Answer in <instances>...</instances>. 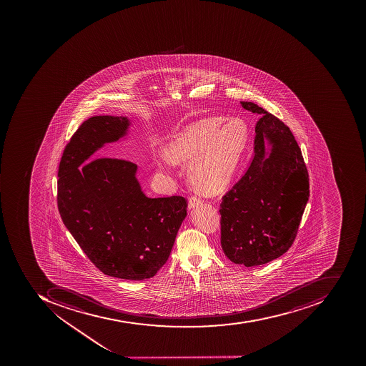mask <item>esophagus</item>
<instances>
[{
	"instance_id": "esophagus-1",
	"label": "esophagus",
	"mask_w": 366,
	"mask_h": 366,
	"mask_svg": "<svg viewBox=\"0 0 366 366\" xmlns=\"http://www.w3.org/2000/svg\"><path fill=\"white\" fill-rule=\"evenodd\" d=\"M202 202L199 198L196 197H190L189 200H188V208L189 209H194V208L198 207V206L202 205Z\"/></svg>"
}]
</instances>
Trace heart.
Returning a JSON list of instances; mask_svg holds the SVG:
<instances>
[{
  "label": "heart",
  "mask_w": 366,
  "mask_h": 366,
  "mask_svg": "<svg viewBox=\"0 0 366 366\" xmlns=\"http://www.w3.org/2000/svg\"><path fill=\"white\" fill-rule=\"evenodd\" d=\"M208 117L190 123L172 137L166 153L156 161L159 174H168L172 164H193L189 179L196 190L206 194L221 192L231 182L247 142L249 131L239 119L227 122Z\"/></svg>",
  "instance_id": "obj_1"
}]
</instances>
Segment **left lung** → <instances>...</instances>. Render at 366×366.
<instances>
[{"label":"left lung","instance_id":"8db88e82","mask_svg":"<svg viewBox=\"0 0 366 366\" xmlns=\"http://www.w3.org/2000/svg\"><path fill=\"white\" fill-rule=\"evenodd\" d=\"M241 105L261 119L251 164L222 202L221 243L232 262L249 267L290 249L308 202L309 176L290 129L257 104Z\"/></svg>","mask_w":366,"mask_h":366}]
</instances>
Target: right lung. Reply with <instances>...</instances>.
<instances>
[{
  "label": "right lung",
  "mask_w": 366,
  "mask_h": 366,
  "mask_svg": "<svg viewBox=\"0 0 366 366\" xmlns=\"http://www.w3.org/2000/svg\"><path fill=\"white\" fill-rule=\"evenodd\" d=\"M131 127L129 117L112 115L81 125L60 161L57 202L66 228L104 274L144 280L167 262L187 202L148 197L130 161L92 160L107 144L127 141Z\"/></svg>",
  "instance_id": "right-lung-1"
}]
</instances>
